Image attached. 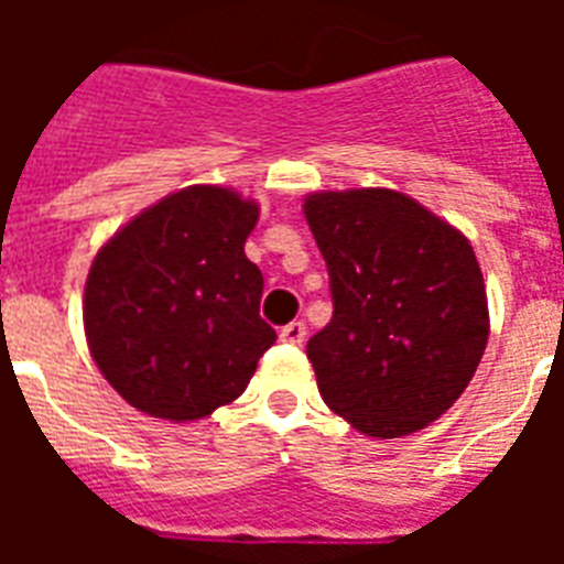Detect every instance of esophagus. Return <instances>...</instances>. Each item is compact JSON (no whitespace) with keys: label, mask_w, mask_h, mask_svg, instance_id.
<instances>
[{"label":"esophagus","mask_w":564,"mask_h":564,"mask_svg":"<svg viewBox=\"0 0 564 564\" xmlns=\"http://www.w3.org/2000/svg\"><path fill=\"white\" fill-rule=\"evenodd\" d=\"M304 336H307V327H304V322H290L286 327H281V343L301 345L304 343Z\"/></svg>","instance_id":"1"}]
</instances>
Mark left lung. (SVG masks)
I'll list each match as a JSON object with an SVG mask.
<instances>
[{
	"label": "left lung",
	"instance_id": "left-lung-1",
	"mask_svg": "<svg viewBox=\"0 0 564 564\" xmlns=\"http://www.w3.org/2000/svg\"><path fill=\"white\" fill-rule=\"evenodd\" d=\"M330 274L334 318L307 343L318 392L351 427L398 438L471 383L489 343L471 242L394 189L304 202Z\"/></svg>",
	"mask_w": 564,
	"mask_h": 564
}]
</instances>
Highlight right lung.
I'll return each mask as SVG.
<instances>
[{
    "mask_svg": "<svg viewBox=\"0 0 564 564\" xmlns=\"http://www.w3.org/2000/svg\"><path fill=\"white\" fill-rule=\"evenodd\" d=\"M254 225V202L187 187L101 246L84 286V330L131 406L195 421L246 392L278 339L260 318L263 274L246 257Z\"/></svg>",
    "mask_w": 564,
    "mask_h": 564,
    "instance_id": "add662e5",
    "label": "right lung"
}]
</instances>
